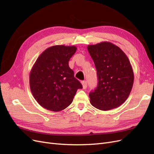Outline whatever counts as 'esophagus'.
Returning a JSON list of instances; mask_svg holds the SVG:
<instances>
[{
	"instance_id": "obj_1",
	"label": "esophagus",
	"mask_w": 154,
	"mask_h": 154,
	"mask_svg": "<svg viewBox=\"0 0 154 154\" xmlns=\"http://www.w3.org/2000/svg\"><path fill=\"white\" fill-rule=\"evenodd\" d=\"M82 86H83V89H85V88L87 87V83L86 81H83L82 82Z\"/></svg>"
}]
</instances>
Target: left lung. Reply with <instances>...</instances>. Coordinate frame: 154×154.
I'll return each mask as SVG.
<instances>
[{
  "label": "left lung",
  "instance_id": "left-lung-1",
  "mask_svg": "<svg viewBox=\"0 0 154 154\" xmlns=\"http://www.w3.org/2000/svg\"><path fill=\"white\" fill-rule=\"evenodd\" d=\"M95 64L98 83L89 94L90 102L101 110L116 109L127 100L134 83V72L127 56L117 45L103 42L87 46Z\"/></svg>",
  "mask_w": 154,
  "mask_h": 154
}]
</instances>
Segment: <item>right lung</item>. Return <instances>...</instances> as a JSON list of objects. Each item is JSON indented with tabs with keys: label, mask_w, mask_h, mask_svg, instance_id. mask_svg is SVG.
I'll return each mask as SVG.
<instances>
[{
	"label": "right lung",
	"mask_w": 154,
	"mask_h": 154,
	"mask_svg": "<svg viewBox=\"0 0 154 154\" xmlns=\"http://www.w3.org/2000/svg\"><path fill=\"white\" fill-rule=\"evenodd\" d=\"M76 46L57 45L46 49L37 58L29 75V85L36 101L44 108L61 111L71 105L82 85L74 76L69 61Z\"/></svg>",
	"instance_id": "right-lung-1"
}]
</instances>
